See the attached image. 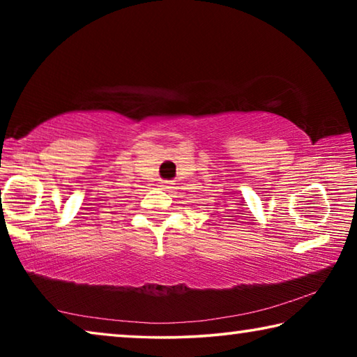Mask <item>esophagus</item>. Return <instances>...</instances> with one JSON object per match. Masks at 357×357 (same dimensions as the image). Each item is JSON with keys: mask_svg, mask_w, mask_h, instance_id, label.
I'll return each instance as SVG.
<instances>
[{"mask_svg": "<svg viewBox=\"0 0 357 357\" xmlns=\"http://www.w3.org/2000/svg\"><path fill=\"white\" fill-rule=\"evenodd\" d=\"M160 187L162 189H170V183H168V181H164V183H160Z\"/></svg>", "mask_w": 357, "mask_h": 357, "instance_id": "obj_1", "label": "esophagus"}]
</instances>
